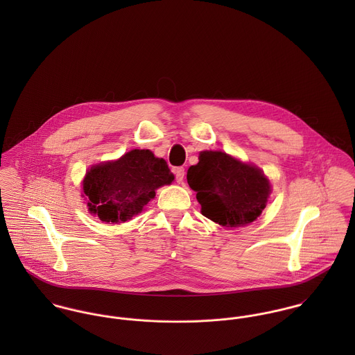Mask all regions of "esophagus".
Returning <instances> with one entry per match:
<instances>
[{"mask_svg":"<svg viewBox=\"0 0 355 355\" xmlns=\"http://www.w3.org/2000/svg\"><path fill=\"white\" fill-rule=\"evenodd\" d=\"M175 176H176V180H178L179 183L183 182V179H184V168H183V166L176 168V169H175Z\"/></svg>","mask_w":355,"mask_h":355,"instance_id":"34e87169","label":"esophagus"}]
</instances>
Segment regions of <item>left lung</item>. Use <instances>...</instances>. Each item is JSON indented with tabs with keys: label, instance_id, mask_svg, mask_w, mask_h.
Returning a JSON list of instances; mask_svg holds the SVG:
<instances>
[{
	"label": "left lung",
	"instance_id": "1",
	"mask_svg": "<svg viewBox=\"0 0 355 355\" xmlns=\"http://www.w3.org/2000/svg\"><path fill=\"white\" fill-rule=\"evenodd\" d=\"M187 183L197 193L203 216L231 228L253 223L272 191L259 168L213 150L200 153L198 164L187 171Z\"/></svg>",
	"mask_w": 355,
	"mask_h": 355
}]
</instances>
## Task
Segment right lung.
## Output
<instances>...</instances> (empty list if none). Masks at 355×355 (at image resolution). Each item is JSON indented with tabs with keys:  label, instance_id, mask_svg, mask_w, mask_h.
Masks as SVG:
<instances>
[{
	"label": "right lung",
	"instance_id": "right-lung-1",
	"mask_svg": "<svg viewBox=\"0 0 355 355\" xmlns=\"http://www.w3.org/2000/svg\"><path fill=\"white\" fill-rule=\"evenodd\" d=\"M175 179L164 158L134 149L116 161L101 162L83 179L89 211L107 224L125 223L141 213L155 190Z\"/></svg>",
	"mask_w": 355,
	"mask_h": 355
}]
</instances>
